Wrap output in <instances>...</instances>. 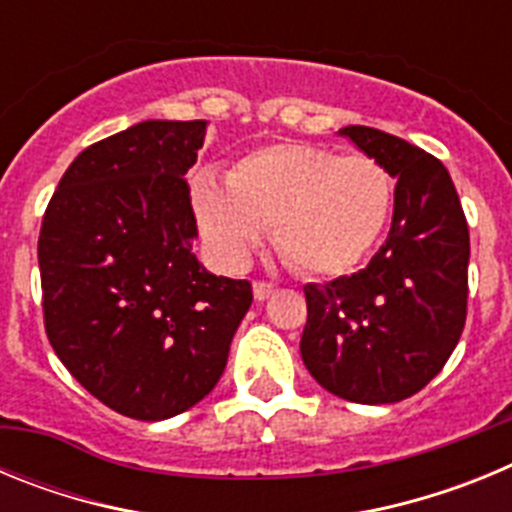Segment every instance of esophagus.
Listing matches in <instances>:
<instances>
[{
	"mask_svg": "<svg viewBox=\"0 0 512 512\" xmlns=\"http://www.w3.org/2000/svg\"><path fill=\"white\" fill-rule=\"evenodd\" d=\"M274 292H277V287H274V284H269V282H253V297H256V300H259V302L269 300V297L274 295Z\"/></svg>",
	"mask_w": 512,
	"mask_h": 512,
	"instance_id": "34e87169",
	"label": "esophagus"
}]
</instances>
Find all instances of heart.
<instances>
[{
	"mask_svg": "<svg viewBox=\"0 0 512 512\" xmlns=\"http://www.w3.org/2000/svg\"><path fill=\"white\" fill-rule=\"evenodd\" d=\"M189 205L212 259L243 269L274 228L287 264L341 277L374 251L395 207L390 171L369 156L310 143H274L235 161L228 184L197 174Z\"/></svg>",
	"mask_w": 512,
	"mask_h": 512,
	"instance_id": "obj_1",
	"label": "heart"
}]
</instances>
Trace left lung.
Wrapping results in <instances>:
<instances>
[{
    "instance_id": "obj_1",
    "label": "left lung",
    "mask_w": 512,
    "mask_h": 512,
    "mask_svg": "<svg viewBox=\"0 0 512 512\" xmlns=\"http://www.w3.org/2000/svg\"><path fill=\"white\" fill-rule=\"evenodd\" d=\"M395 176V212L366 269L307 284L300 354L323 390L387 405L415 395L449 361L467 320L469 228L446 166L397 135L338 130Z\"/></svg>"
}]
</instances>
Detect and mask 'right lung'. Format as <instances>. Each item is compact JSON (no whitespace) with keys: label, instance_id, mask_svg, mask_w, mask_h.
<instances>
[{"label":"right lung","instance_id":"add662e5","mask_svg":"<svg viewBox=\"0 0 512 512\" xmlns=\"http://www.w3.org/2000/svg\"><path fill=\"white\" fill-rule=\"evenodd\" d=\"M205 120H146L84 148L38 238L45 333L76 382L115 413L166 420L210 395L253 300L194 256L184 179Z\"/></svg>","mask_w":512,"mask_h":512}]
</instances>
